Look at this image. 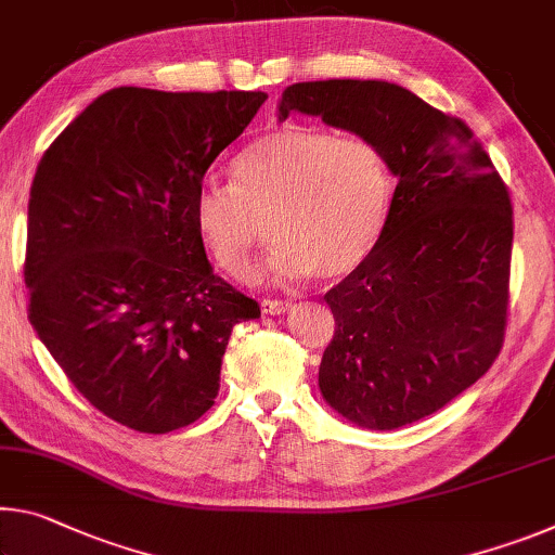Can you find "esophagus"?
Here are the masks:
<instances>
[{"mask_svg":"<svg viewBox=\"0 0 555 555\" xmlns=\"http://www.w3.org/2000/svg\"><path fill=\"white\" fill-rule=\"evenodd\" d=\"M292 306H294L292 301H281V298H263L261 311L269 315H279V313H286Z\"/></svg>","mask_w":555,"mask_h":555,"instance_id":"34e87169","label":"esophagus"}]
</instances>
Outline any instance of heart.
Segmentation results:
<instances>
[{
    "label": "heart",
    "mask_w": 555,
    "mask_h": 555,
    "mask_svg": "<svg viewBox=\"0 0 555 555\" xmlns=\"http://www.w3.org/2000/svg\"><path fill=\"white\" fill-rule=\"evenodd\" d=\"M232 184L205 182L192 202L197 242L227 276L254 274L261 227L276 242L279 276L336 279L380 242L392 207V170L373 138L306 122L271 130L230 165Z\"/></svg>",
    "instance_id": "b5f03b06"
}]
</instances>
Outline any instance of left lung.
<instances>
[{"label": "left lung", "instance_id": "left-lung-1", "mask_svg": "<svg viewBox=\"0 0 555 555\" xmlns=\"http://www.w3.org/2000/svg\"><path fill=\"white\" fill-rule=\"evenodd\" d=\"M294 111L373 138L398 178L388 227L325 294L336 333L323 350L325 402L358 427L433 415L479 380L504 346L514 209L467 122L388 81H306Z\"/></svg>", "mask_w": 555, "mask_h": 555}]
</instances>
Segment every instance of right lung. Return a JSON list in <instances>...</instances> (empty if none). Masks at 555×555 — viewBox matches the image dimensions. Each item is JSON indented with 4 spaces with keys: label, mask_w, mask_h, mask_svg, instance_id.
<instances>
[{
    "label": "right lung",
    "mask_w": 555,
    "mask_h": 555,
    "mask_svg": "<svg viewBox=\"0 0 555 555\" xmlns=\"http://www.w3.org/2000/svg\"><path fill=\"white\" fill-rule=\"evenodd\" d=\"M263 101L261 91L120 86L39 160L26 222L29 321L74 388L135 433L205 415L232 328L261 315L212 271L192 202Z\"/></svg>",
    "instance_id": "right-lung-1"
}]
</instances>
